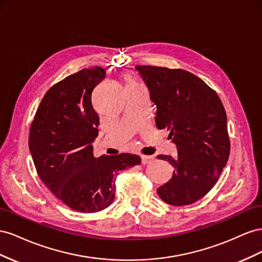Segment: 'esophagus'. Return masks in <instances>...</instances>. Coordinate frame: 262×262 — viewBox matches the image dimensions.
<instances>
[{
    "mask_svg": "<svg viewBox=\"0 0 262 262\" xmlns=\"http://www.w3.org/2000/svg\"><path fill=\"white\" fill-rule=\"evenodd\" d=\"M154 160V157L151 156H141V163L147 164Z\"/></svg>",
    "mask_w": 262,
    "mask_h": 262,
    "instance_id": "1",
    "label": "esophagus"
}]
</instances>
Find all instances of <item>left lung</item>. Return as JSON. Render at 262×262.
Listing matches in <instances>:
<instances>
[{"mask_svg":"<svg viewBox=\"0 0 262 262\" xmlns=\"http://www.w3.org/2000/svg\"><path fill=\"white\" fill-rule=\"evenodd\" d=\"M135 69L157 107V127L170 132L178 151L174 158L158 156L174 170L157 193L170 205L192 204L211 191L227 163L230 144L225 108L216 92L191 72L152 66Z\"/></svg>","mask_w":262,"mask_h":262,"instance_id":"8db88e82","label":"left lung"}]
</instances>
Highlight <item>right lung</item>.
Instances as JSON below:
<instances>
[{"instance_id":"1","label":"right lung","mask_w":262,"mask_h":262,"mask_svg":"<svg viewBox=\"0 0 262 262\" xmlns=\"http://www.w3.org/2000/svg\"><path fill=\"white\" fill-rule=\"evenodd\" d=\"M105 70L93 67L51 86L31 126L29 150L40 180L74 211L100 212L115 199L118 171L140 163L132 154L93 156L100 118L93 108L95 86Z\"/></svg>"}]
</instances>
